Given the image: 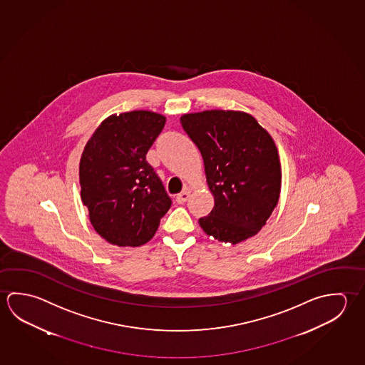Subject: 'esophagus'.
<instances>
[{
    "label": "esophagus",
    "instance_id": "34e87169",
    "mask_svg": "<svg viewBox=\"0 0 365 365\" xmlns=\"http://www.w3.org/2000/svg\"><path fill=\"white\" fill-rule=\"evenodd\" d=\"M190 198V191L188 190H185L183 192H180V195H177V197H175V201L178 202V204H185V201Z\"/></svg>",
    "mask_w": 365,
    "mask_h": 365
}]
</instances>
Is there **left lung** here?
Listing matches in <instances>:
<instances>
[{
  "label": "left lung",
  "instance_id": "8db88e82",
  "mask_svg": "<svg viewBox=\"0 0 365 365\" xmlns=\"http://www.w3.org/2000/svg\"><path fill=\"white\" fill-rule=\"evenodd\" d=\"M202 155L214 207L198 223L206 235L232 245L255 236L278 204L282 170L278 150L254 116L206 110L180 116Z\"/></svg>",
  "mask_w": 365,
  "mask_h": 365
}]
</instances>
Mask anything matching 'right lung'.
Returning <instances> with one entry per match:
<instances>
[{
  "label": "right lung",
  "mask_w": 365,
  "mask_h": 365,
  "mask_svg": "<svg viewBox=\"0 0 365 365\" xmlns=\"http://www.w3.org/2000/svg\"><path fill=\"white\" fill-rule=\"evenodd\" d=\"M165 116L135 110L106 118L84 148L79 164L81 197L93 228L111 245L148 242L172 200L146 154Z\"/></svg>",
  "instance_id": "obj_1"
}]
</instances>
